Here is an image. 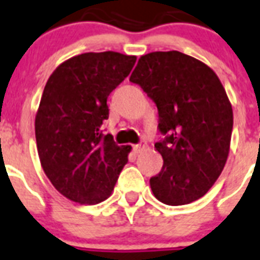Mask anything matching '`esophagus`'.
<instances>
[{
	"label": "esophagus",
	"instance_id": "obj_1",
	"mask_svg": "<svg viewBox=\"0 0 260 260\" xmlns=\"http://www.w3.org/2000/svg\"><path fill=\"white\" fill-rule=\"evenodd\" d=\"M145 149H147V144H145L144 141H141V143H139V144L134 145L135 153H141V152L145 151Z\"/></svg>",
	"mask_w": 260,
	"mask_h": 260
}]
</instances>
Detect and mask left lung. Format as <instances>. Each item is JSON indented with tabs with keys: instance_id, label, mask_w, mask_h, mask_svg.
<instances>
[{
	"instance_id": "8db88e82",
	"label": "left lung",
	"mask_w": 260,
	"mask_h": 260,
	"mask_svg": "<svg viewBox=\"0 0 260 260\" xmlns=\"http://www.w3.org/2000/svg\"><path fill=\"white\" fill-rule=\"evenodd\" d=\"M129 81L143 88L159 112L163 139L155 144L163 168L149 179L153 195L168 206L200 199L224 168L233 134V107L210 67L178 52L139 58Z\"/></svg>"
}]
</instances>
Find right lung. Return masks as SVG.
Returning <instances> with one entry per match:
<instances>
[{"label":"right lung","instance_id":"add662e5","mask_svg":"<svg viewBox=\"0 0 260 260\" xmlns=\"http://www.w3.org/2000/svg\"><path fill=\"white\" fill-rule=\"evenodd\" d=\"M136 56L117 52L82 53L50 75L36 115L41 167L54 188L80 204L109 198L128 163L129 145L103 135L107 99L134 68Z\"/></svg>","mask_w":260,"mask_h":260}]
</instances>
